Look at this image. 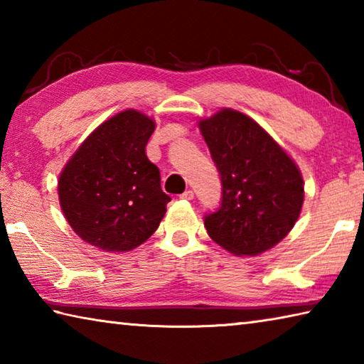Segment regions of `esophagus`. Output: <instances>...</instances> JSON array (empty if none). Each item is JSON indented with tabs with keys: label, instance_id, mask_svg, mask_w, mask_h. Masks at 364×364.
Returning <instances> with one entry per match:
<instances>
[{
	"label": "esophagus",
	"instance_id": "34e87169",
	"mask_svg": "<svg viewBox=\"0 0 364 364\" xmlns=\"http://www.w3.org/2000/svg\"><path fill=\"white\" fill-rule=\"evenodd\" d=\"M180 199H183V200H193L194 199V191H191V189L184 191V193L180 196Z\"/></svg>",
	"mask_w": 364,
	"mask_h": 364
}]
</instances>
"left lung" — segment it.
Masks as SVG:
<instances>
[{
	"label": "left lung",
	"instance_id": "left-lung-1",
	"mask_svg": "<svg viewBox=\"0 0 364 364\" xmlns=\"http://www.w3.org/2000/svg\"><path fill=\"white\" fill-rule=\"evenodd\" d=\"M221 176V203L205 215L208 235L234 255L256 256L285 239L299 218L297 165L253 119L221 109L199 122Z\"/></svg>",
	"mask_w": 364,
	"mask_h": 364
}]
</instances>
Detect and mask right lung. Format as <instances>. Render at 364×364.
<instances>
[{
    "label": "right lung",
    "mask_w": 364,
    "mask_h": 364,
    "mask_svg": "<svg viewBox=\"0 0 364 364\" xmlns=\"http://www.w3.org/2000/svg\"><path fill=\"white\" fill-rule=\"evenodd\" d=\"M156 124L125 109L92 132L58 180L65 218L84 242L111 253L130 251L159 228L170 196L144 148Z\"/></svg>",
    "instance_id": "obj_1"
}]
</instances>
